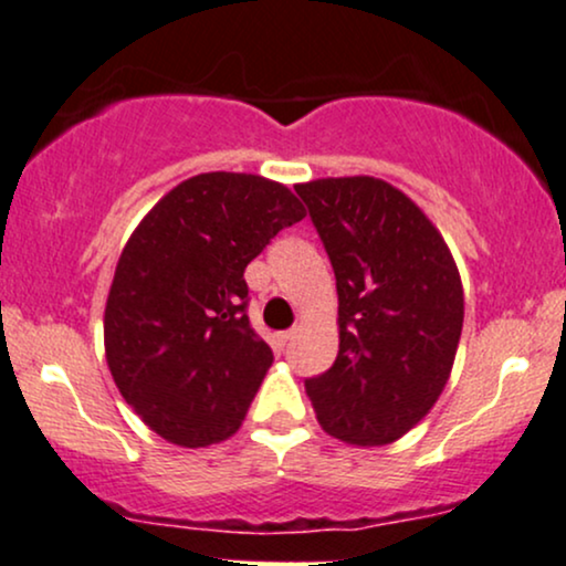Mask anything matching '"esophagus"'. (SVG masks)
Instances as JSON below:
<instances>
[{"label":"esophagus","mask_w":566,"mask_h":566,"mask_svg":"<svg viewBox=\"0 0 566 566\" xmlns=\"http://www.w3.org/2000/svg\"><path fill=\"white\" fill-rule=\"evenodd\" d=\"M295 335H297V329H287V332H282V335H279V343H282V345H287L290 339L295 337Z\"/></svg>","instance_id":"obj_1"}]
</instances>
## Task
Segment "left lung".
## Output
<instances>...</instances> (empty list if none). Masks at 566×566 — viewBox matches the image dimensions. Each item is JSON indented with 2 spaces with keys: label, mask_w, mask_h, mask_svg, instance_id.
<instances>
[{
  "label": "left lung",
  "mask_w": 566,
  "mask_h": 566,
  "mask_svg": "<svg viewBox=\"0 0 566 566\" xmlns=\"http://www.w3.org/2000/svg\"><path fill=\"white\" fill-rule=\"evenodd\" d=\"M337 279L339 350L305 379L318 424L350 446L403 438L451 377L464 287L411 197L374 176L295 184Z\"/></svg>",
  "instance_id": "1"
}]
</instances>
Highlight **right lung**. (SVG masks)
<instances>
[{
	"mask_svg": "<svg viewBox=\"0 0 566 566\" xmlns=\"http://www.w3.org/2000/svg\"><path fill=\"white\" fill-rule=\"evenodd\" d=\"M305 218L284 184L200 174L128 237L105 305V358L153 432L206 448L240 430L274 353L248 322L244 269Z\"/></svg>",
	"mask_w": 566,
	"mask_h": 566,
	"instance_id": "1",
	"label": "right lung"
}]
</instances>
